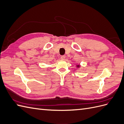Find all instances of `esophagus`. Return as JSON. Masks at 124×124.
<instances>
[{"mask_svg": "<svg viewBox=\"0 0 124 124\" xmlns=\"http://www.w3.org/2000/svg\"><path fill=\"white\" fill-rule=\"evenodd\" d=\"M65 58H66V56L65 55H62L61 57V59L62 60H65Z\"/></svg>", "mask_w": 124, "mask_h": 124, "instance_id": "34e87169", "label": "esophagus"}]
</instances>
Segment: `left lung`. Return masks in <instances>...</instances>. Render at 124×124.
<instances>
[{
	"instance_id": "left-lung-1",
	"label": "left lung",
	"mask_w": 124,
	"mask_h": 124,
	"mask_svg": "<svg viewBox=\"0 0 124 124\" xmlns=\"http://www.w3.org/2000/svg\"><path fill=\"white\" fill-rule=\"evenodd\" d=\"M77 67H80V65H77Z\"/></svg>"
}]
</instances>
